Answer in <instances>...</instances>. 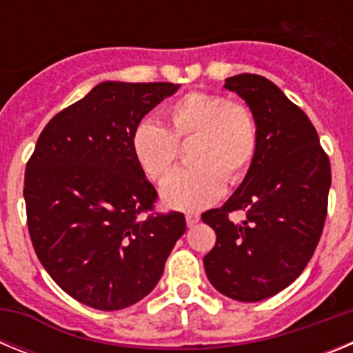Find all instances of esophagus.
Returning <instances> with one entry per match:
<instances>
[{"instance_id": "34e87169", "label": "esophagus", "mask_w": 353, "mask_h": 353, "mask_svg": "<svg viewBox=\"0 0 353 353\" xmlns=\"http://www.w3.org/2000/svg\"><path fill=\"white\" fill-rule=\"evenodd\" d=\"M185 223H187V226H194L196 223H199V215L198 214H185Z\"/></svg>"}]
</instances>
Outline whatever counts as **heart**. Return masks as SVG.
Masks as SVG:
<instances>
[{
    "label": "heart",
    "mask_w": 353,
    "mask_h": 353,
    "mask_svg": "<svg viewBox=\"0 0 353 353\" xmlns=\"http://www.w3.org/2000/svg\"><path fill=\"white\" fill-rule=\"evenodd\" d=\"M168 129L155 120L134 127L130 145L143 173L154 182L170 174L189 143L187 157L194 162L162 183L164 203L179 210H199L214 203L224 183L235 185L251 171L260 150V121L251 105L226 95L191 92L166 108Z\"/></svg>",
    "instance_id": "heart-1"
}]
</instances>
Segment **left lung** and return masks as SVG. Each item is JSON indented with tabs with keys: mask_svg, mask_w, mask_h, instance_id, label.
I'll return each instance as SVG.
<instances>
[{
	"mask_svg": "<svg viewBox=\"0 0 353 353\" xmlns=\"http://www.w3.org/2000/svg\"><path fill=\"white\" fill-rule=\"evenodd\" d=\"M260 121V150L251 171L221 208L201 214L217 240L203 258L208 281L240 302L269 299L310 263L327 217L329 155L307 114L256 74L228 77ZM246 219L233 223L232 211Z\"/></svg>",
	"mask_w": 353,
	"mask_h": 353,
	"instance_id": "8db88e82",
	"label": "left lung"
}]
</instances>
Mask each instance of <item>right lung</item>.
I'll return each mask as SVG.
<instances>
[{
  "mask_svg": "<svg viewBox=\"0 0 353 353\" xmlns=\"http://www.w3.org/2000/svg\"><path fill=\"white\" fill-rule=\"evenodd\" d=\"M176 90L97 84L49 120L26 164L33 249L56 285L90 307L117 311L146 297L185 233L182 212H155L157 191L130 145L134 127Z\"/></svg>",
  "mask_w": 353,
  "mask_h": 353,
  "instance_id": "right-lung-1",
  "label": "right lung"
}]
</instances>
